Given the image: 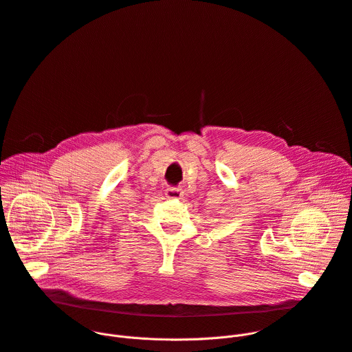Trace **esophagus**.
Returning a JSON list of instances; mask_svg holds the SVG:
<instances>
[{
    "label": "esophagus",
    "instance_id": "esophagus-1",
    "mask_svg": "<svg viewBox=\"0 0 352 352\" xmlns=\"http://www.w3.org/2000/svg\"><path fill=\"white\" fill-rule=\"evenodd\" d=\"M165 195L168 199H182L183 190L180 187H168L165 190Z\"/></svg>",
    "mask_w": 352,
    "mask_h": 352
}]
</instances>
